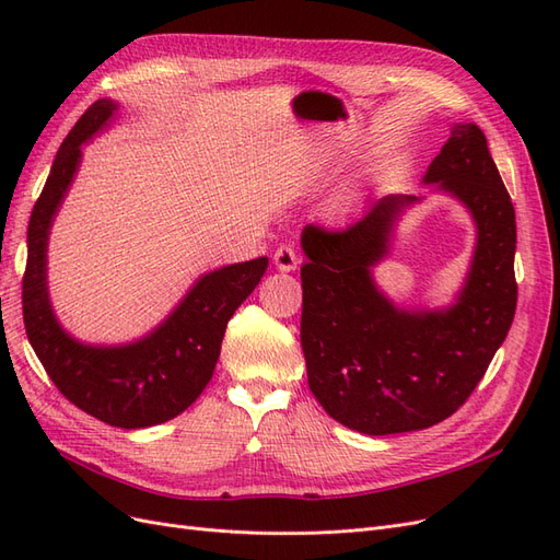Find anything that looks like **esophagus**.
<instances>
[{
  "label": "esophagus",
  "instance_id": "obj_1",
  "mask_svg": "<svg viewBox=\"0 0 560 560\" xmlns=\"http://www.w3.org/2000/svg\"><path fill=\"white\" fill-rule=\"evenodd\" d=\"M273 261H276V268L282 270V273H292V270H296V266L301 264L299 254H296L290 245H280V247L276 249Z\"/></svg>",
  "mask_w": 560,
  "mask_h": 560
}]
</instances>
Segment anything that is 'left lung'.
Masks as SVG:
<instances>
[{
    "mask_svg": "<svg viewBox=\"0 0 560 560\" xmlns=\"http://www.w3.org/2000/svg\"><path fill=\"white\" fill-rule=\"evenodd\" d=\"M422 184L474 224L469 268L446 306H401L374 276L404 212L425 196L387 194L343 231H301L308 385L334 420L371 436L425 430L460 409L516 313V214L483 130L453 124Z\"/></svg>",
    "mask_w": 560,
    "mask_h": 560,
    "instance_id": "obj_1",
    "label": "left lung"
}]
</instances>
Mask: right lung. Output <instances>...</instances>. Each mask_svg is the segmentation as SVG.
<instances>
[{
    "mask_svg": "<svg viewBox=\"0 0 560 560\" xmlns=\"http://www.w3.org/2000/svg\"><path fill=\"white\" fill-rule=\"evenodd\" d=\"M121 103H93L60 144L27 226L23 319L32 350L60 393L114 428L167 422L198 399L212 378L229 319L254 292L268 257L202 273L177 306L144 336L126 343H89L67 331L48 294V238L79 173L83 144L107 130Z\"/></svg>",
    "mask_w": 560,
    "mask_h": 560,
    "instance_id": "obj_1",
    "label": "right lung"
}]
</instances>
